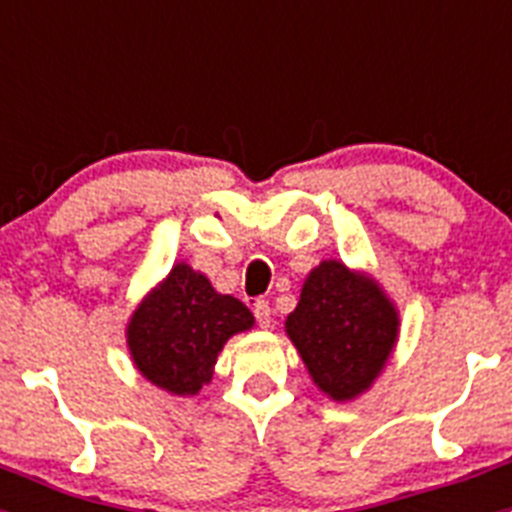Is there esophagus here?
Segmentation results:
<instances>
[{
	"label": "esophagus",
	"mask_w": 512,
	"mask_h": 512,
	"mask_svg": "<svg viewBox=\"0 0 512 512\" xmlns=\"http://www.w3.org/2000/svg\"><path fill=\"white\" fill-rule=\"evenodd\" d=\"M253 315H256V320H259L261 328H269L271 325V307L266 300H256V305H253Z\"/></svg>",
	"instance_id": "1"
}]
</instances>
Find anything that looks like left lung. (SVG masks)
Masks as SVG:
<instances>
[{"label": "left lung", "instance_id": "1", "mask_svg": "<svg viewBox=\"0 0 512 512\" xmlns=\"http://www.w3.org/2000/svg\"><path fill=\"white\" fill-rule=\"evenodd\" d=\"M289 341L323 395L351 402L372 390L400 336V312L369 271L320 261L284 320Z\"/></svg>", "mask_w": 512, "mask_h": 512}]
</instances>
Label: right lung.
Instances as JSON below:
<instances>
[{
    "instance_id": "right-lung-1",
    "label": "right lung",
    "mask_w": 512,
    "mask_h": 512,
    "mask_svg": "<svg viewBox=\"0 0 512 512\" xmlns=\"http://www.w3.org/2000/svg\"><path fill=\"white\" fill-rule=\"evenodd\" d=\"M253 323L241 300L220 295L202 271L179 261L138 302L125 338L140 377L169 395L189 397L210 384L228 338Z\"/></svg>"
}]
</instances>
